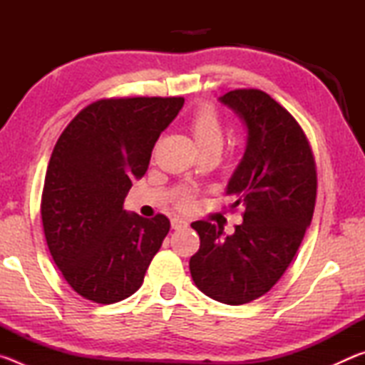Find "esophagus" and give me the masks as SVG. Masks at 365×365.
Instances as JSON below:
<instances>
[{
    "mask_svg": "<svg viewBox=\"0 0 365 365\" xmlns=\"http://www.w3.org/2000/svg\"><path fill=\"white\" fill-rule=\"evenodd\" d=\"M170 225H172V228H174V230H180V228L188 227V222L185 219H180V217H174L170 220Z\"/></svg>",
    "mask_w": 365,
    "mask_h": 365,
    "instance_id": "1",
    "label": "esophagus"
}]
</instances>
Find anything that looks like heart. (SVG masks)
<instances>
[{"label":"heart","instance_id":"obj_1","mask_svg":"<svg viewBox=\"0 0 365 365\" xmlns=\"http://www.w3.org/2000/svg\"><path fill=\"white\" fill-rule=\"evenodd\" d=\"M190 130L193 133L200 151H220L224 145V125L217 110L211 104H205L196 110L195 115L191 117ZM195 193L193 190L182 188L175 193V205L180 209H188L193 205Z\"/></svg>","mask_w":365,"mask_h":365}]
</instances>
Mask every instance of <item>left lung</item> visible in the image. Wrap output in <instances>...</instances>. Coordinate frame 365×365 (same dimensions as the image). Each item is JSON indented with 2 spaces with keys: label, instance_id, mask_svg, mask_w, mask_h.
Instances as JSON below:
<instances>
[{
  "label": "left lung",
  "instance_id": "8db88e82",
  "mask_svg": "<svg viewBox=\"0 0 365 365\" xmlns=\"http://www.w3.org/2000/svg\"><path fill=\"white\" fill-rule=\"evenodd\" d=\"M245 122L242 163L227 185L230 207H245L233 235L211 222L191 224L201 245L190 259L195 285L224 304L261 298L280 280L311 225L317 195L316 160L288 110L261 90L219 98Z\"/></svg>",
  "mask_w": 365,
  "mask_h": 365
}]
</instances>
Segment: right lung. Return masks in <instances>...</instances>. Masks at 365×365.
<instances>
[{
  "mask_svg": "<svg viewBox=\"0 0 365 365\" xmlns=\"http://www.w3.org/2000/svg\"><path fill=\"white\" fill-rule=\"evenodd\" d=\"M183 103L182 96L100 100L61 133L43 187V230L54 264L85 299L113 304L132 296L169 233L164 214H128L123 200Z\"/></svg>",
  "mask_w": 365,
  "mask_h": 365,
  "instance_id": "obj_1",
  "label": "right lung"
}]
</instances>
